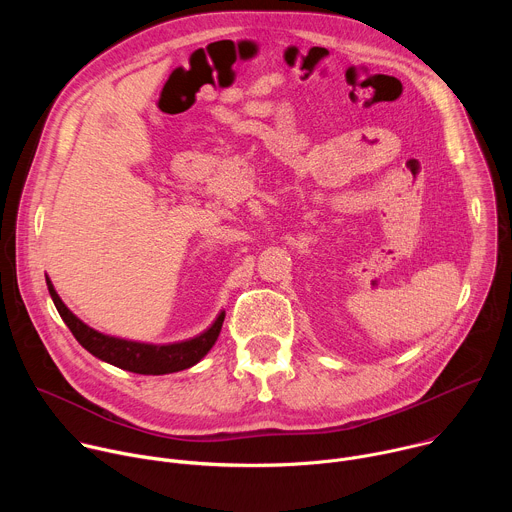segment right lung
Listing matches in <instances>:
<instances>
[{
	"label": "right lung",
	"instance_id": "add662e5",
	"mask_svg": "<svg viewBox=\"0 0 512 512\" xmlns=\"http://www.w3.org/2000/svg\"><path fill=\"white\" fill-rule=\"evenodd\" d=\"M46 285L60 318L64 320L72 336L79 340V344L99 360L109 362L113 367L135 373V375H170V373H178L194 367V364L200 362L208 354V350L214 346L225 322V312H221L216 316V320L198 336L182 342H172V344L127 340V338L103 334L91 328L89 324H85L81 318H77L66 308V304L56 294V289L48 275H46Z\"/></svg>",
	"mask_w": 512,
	"mask_h": 512
}]
</instances>
